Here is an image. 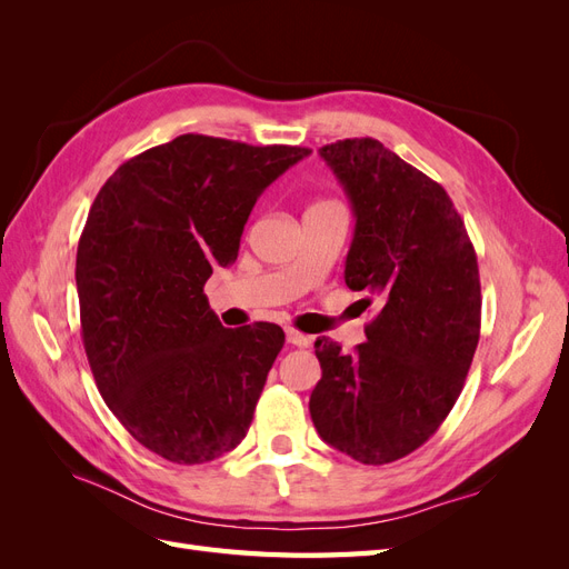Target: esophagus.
Returning a JSON list of instances; mask_svg holds the SVG:
<instances>
[{
	"label": "esophagus",
	"mask_w": 569,
	"mask_h": 569,
	"mask_svg": "<svg viewBox=\"0 0 569 569\" xmlns=\"http://www.w3.org/2000/svg\"><path fill=\"white\" fill-rule=\"evenodd\" d=\"M287 341L291 343V347H299V349H308L311 347V337H306L297 330H287Z\"/></svg>",
	"instance_id": "34e87169"
}]
</instances>
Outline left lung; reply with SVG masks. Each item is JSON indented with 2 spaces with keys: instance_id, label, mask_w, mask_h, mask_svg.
Segmentation results:
<instances>
[{
  "instance_id": "left-lung-1",
  "label": "left lung",
  "mask_w": 569,
  "mask_h": 569,
  "mask_svg": "<svg viewBox=\"0 0 569 569\" xmlns=\"http://www.w3.org/2000/svg\"><path fill=\"white\" fill-rule=\"evenodd\" d=\"M320 157L356 218L343 280L380 311L353 356L318 337L308 408L325 443L385 465L420 449L462 391L479 341L477 256L446 189L382 142L339 140Z\"/></svg>"
}]
</instances>
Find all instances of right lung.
Segmentation results:
<instances>
[{
    "label": "right lung",
    "mask_w": 569,
    "mask_h": 569,
    "mask_svg": "<svg viewBox=\"0 0 569 569\" xmlns=\"http://www.w3.org/2000/svg\"><path fill=\"white\" fill-rule=\"evenodd\" d=\"M308 153L180 134L126 161L92 203L76 258L84 353L118 422L170 462L216 460L249 432L284 332L228 330L203 284L237 261L263 189Z\"/></svg>",
    "instance_id": "1"
}]
</instances>
